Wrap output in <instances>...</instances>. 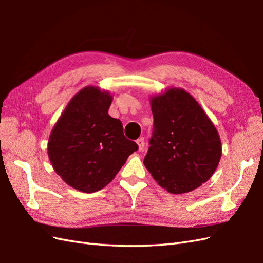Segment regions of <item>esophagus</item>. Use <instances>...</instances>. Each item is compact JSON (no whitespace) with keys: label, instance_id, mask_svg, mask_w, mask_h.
Here are the masks:
<instances>
[{"label":"esophagus","instance_id":"1","mask_svg":"<svg viewBox=\"0 0 263 263\" xmlns=\"http://www.w3.org/2000/svg\"><path fill=\"white\" fill-rule=\"evenodd\" d=\"M137 144H138V148L139 151L142 152L144 149V139L143 138H140L137 140Z\"/></svg>","mask_w":263,"mask_h":263}]
</instances>
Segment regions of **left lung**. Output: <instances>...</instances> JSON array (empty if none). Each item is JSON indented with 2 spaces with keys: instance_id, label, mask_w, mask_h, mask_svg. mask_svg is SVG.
Instances as JSON below:
<instances>
[{
  "instance_id": "1",
  "label": "left lung",
  "mask_w": 263,
  "mask_h": 263,
  "mask_svg": "<svg viewBox=\"0 0 263 263\" xmlns=\"http://www.w3.org/2000/svg\"><path fill=\"white\" fill-rule=\"evenodd\" d=\"M154 118L144 165L156 183L172 194L189 193L213 176L221 141L213 121L194 97L171 87L149 97Z\"/></svg>"
}]
</instances>
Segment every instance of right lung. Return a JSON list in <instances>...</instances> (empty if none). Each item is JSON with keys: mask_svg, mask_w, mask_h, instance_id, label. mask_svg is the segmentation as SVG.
I'll list each match as a JSON object with an SVG mask.
<instances>
[{"mask_svg": "<svg viewBox=\"0 0 263 263\" xmlns=\"http://www.w3.org/2000/svg\"><path fill=\"white\" fill-rule=\"evenodd\" d=\"M114 95L87 86L67 104L50 132L47 153L52 168L72 189L95 193L115 178L134 151L120 120L108 110Z\"/></svg>", "mask_w": 263, "mask_h": 263, "instance_id": "right-lung-1", "label": "right lung"}]
</instances>
